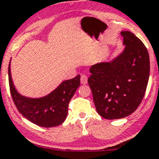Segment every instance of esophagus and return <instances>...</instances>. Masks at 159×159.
Instances as JSON below:
<instances>
[{
  "label": "esophagus",
  "mask_w": 159,
  "mask_h": 159,
  "mask_svg": "<svg viewBox=\"0 0 159 159\" xmlns=\"http://www.w3.org/2000/svg\"><path fill=\"white\" fill-rule=\"evenodd\" d=\"M80 81L82 84H86L87 83V76L86 75H82L80 77Z\"/></svg>",
  "instance_id": "1"
}]
</instances>
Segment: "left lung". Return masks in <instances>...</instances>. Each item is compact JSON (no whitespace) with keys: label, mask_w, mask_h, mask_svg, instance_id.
Here are the masks:
<instances>
[{"label":"left lung","mask_w":159,"mask_h":159,"mask_svg":"<svg viewBox=\"0 0 159 159\" xmlns=\"http://www.w3.org/2000/svg\"><path fill=\"white\" fill-rule=\"evenodd\" d=\"M122 54L111 62L92 66L88 83L98 114L105 119H120L132 114L144 98L150 73L148 50L131 31H121Z\"/></svg>","instance_id":"1"}]
</instances>
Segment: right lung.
Wrapping results in <instances>:
<instances>
[{
	"instance_id": "1",
	"label": "right lung",
	"mask_w": 159,
	"mask_h": 159,
	"mask_svg": "<svg viewBox=\"0 0 159 159\" xmlns=\"http://www.w3.org/2000/svg\"><path fill=\"white\" fill-rule=\"evenodd\" d=\"M10 92L18 111L31 122L43 128H52L64 122L70 100L80 85V76L63 81L53 92L39 99L27 98L15 89L8 66Z\"/></svg>"
}]
</instances>
